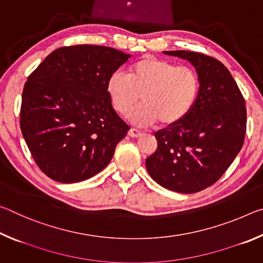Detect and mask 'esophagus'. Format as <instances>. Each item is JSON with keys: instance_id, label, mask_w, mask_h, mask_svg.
<instances>
[{"instance_id": "esophagus-1", "label": "esophagus", "mask_w": 263, "mask_h": 263, "mask_svg": "<svg viewBox=\"0 0 263 263\" xmlns=\"http://www.w3.org/2000/svg\"><path fill=\"white\" fill-rule=\"evenodd\" d=\"M128 136L132 138H140L141 132L139 130H137V128H131V130L128 131Z\"/></svg>"}]
</instances>
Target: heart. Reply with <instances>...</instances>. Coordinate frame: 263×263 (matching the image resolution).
I'll return each instance as SVG.
<instances>
[{
	"label": "heart",
	"instance_id": "b5f03b06",
	"mask_svg": "<svg viewBox=\"0 0 263 263\" xmlns=\"http://www.w3.org/2000/svg\"><path fill=\"white\" fill-rule=\"evenodd\" d=\"M198 74L193 68L146 57L133 64L127 75L115 72L106 83L110 103L126 117L139 103L132 121L140 125H175L194 108L199 95Z\"/></svg>",
	"mask_w": 263,
	"mask_h": 263
}]
</instances>
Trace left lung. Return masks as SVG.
<instances>
[{
	"mask_svg": "<svg viewBox=\"0 0 263 263\" xmlns=\"http://www.w3.org/2000/svg\"><path fill=\"white\" fill-rule=\"evenodd\" d=\"M163 53L191 62L201 87L188 116L155 133L158 148L146 159V168L163 188L198 193L220 179L242 147L247 122L245 100L219 60L197 52Z\"/></svg>",
	"mask_w": 263,
	"mask_h": 263,
	"instance_id": "obj_1",
	"label": "left lung"
}]
</instances>
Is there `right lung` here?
Masks as SVG:
<instances>
[{
  "label": "right lung",
  "instance_id": "obj_1",
  "mask_svg": "<svg viewBox=\"0 0 263 263\" xmlns=\"http://www.w3.org/2000/svg\"><path fill=\"white\" fill-rule=\"evenodd\" d=\"M130 57L106 46H64L29 75L21 130L34 162L50 179L81 182L109 164L130 127L111 105L106 83Z\"/></svg>",
  "mask_w": 263,
  "mask_h": 263
}]
</instances>
